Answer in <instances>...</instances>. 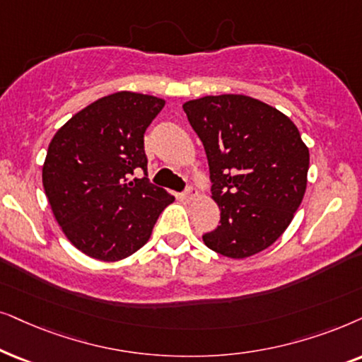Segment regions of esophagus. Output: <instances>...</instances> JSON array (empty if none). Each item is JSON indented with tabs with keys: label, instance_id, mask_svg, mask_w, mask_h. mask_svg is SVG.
I'll list each match as a JSON object with an SVG mask.
<instances>
[{
	"label": "esophagus",
	"instance_id": "esophagus-1",
	"mask_svg": "<svg viewBox=\"0 0 362 362\" xmlns=\"http://www.w3.org/2000/svg\"><path fill=\"white\" fill-rule=\"evenodd\" d=\"M197 197H199V192H197V189L194 185H189L185 189V192H184V199L187 200V202H194Z\"/></svg>",
	"mask_w": 362,
	"mask_h": 362
}]
</instances>
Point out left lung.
<instances>
[{"instance_id":"left-lung-1","label":"left lung","mask_w":362,"mask_h":362,"mask_svg":"<svg viewBox=\"0 0 362 362\" xmlns=\"http://www.w3.org/2000/svg\"><path fill=\"white\" fill-rule=\"evenodd\" d=\"M184 110L209 158L220 225L204 242L247 258L276 242L306 190L310 151L290 117L242 94L189 100Z\"/></svg>"}]
</instances>
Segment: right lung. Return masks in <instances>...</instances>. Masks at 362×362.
<instances>
[{"instance_id": "1", "label": "right lung", "mask_w": 362, "mask_h": 362, "mask_svg": "<svg viewBox=\"0 0 362 362\" xmlns=\"http://www.w3.org/2000/svg\"><path fill=\"white\" fill-rule=\"evenodd\" d=\"M165 100L115 93L77 112L52 137L42 185L77 250L103 262L136 253L173 197L147 178L144 134ZM139 171L146 177L134 179Z\"/></svg>"}]
</instances>
